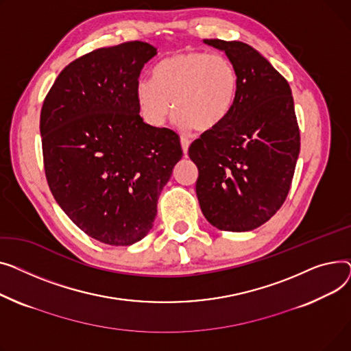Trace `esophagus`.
<instances>
[{"label":"esophagus","instance_id":"obj_1","mask_svg":"<svg viewBox=\"0 0 351 351\" xmlns=\"http://www.w3.org/2000/svg\"><path fill=\"white\" fill-rule=\"evenodd\" d=\"M180 141H181V147H182V152H184V154H187V152H189V147H190V144H191V140H190L187 136H181Z\"/></svg>","mask_w":351,"mask_h":351}]
</instances>
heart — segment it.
Masks as SVG:
<instances>
[{"instance_id":"1","label":"heart","mask_w":351,"mask_h":351,"mask_svg":"<svg viewBox=\"0 0 351 351\" xmlns=\"http://www.w3.org/2000/svg\"><path fill=\"white\" fill-rule=\"evenodd\" d=\"M238 88V72L228 58L184 51L162 59L154 79H140L136 99L150 126H161L174 105L177 126L204 133L217 129L230 116Z\"/></svg>"}]
</instances>
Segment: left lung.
Segmentation results:
<instances>
[{
	"mask_svg": "<svg viewBox=\"0 0 351 351\" xmlns=\"http://www.w3.org/2000/svg\"><path fill=\"white\" fill-rule=\"evenodd\" d=\"M204 43L228 56L239 88L230 116L189 149L198 167V202L215 228L252 231L276 214L291 190L300 152L292 90L269 60L248 44Z\"/></svg>",
	"mask_w": 351,
	"mask_h": 351,
	"instance_id": "left-lung-1",
	"label": "left lung"
}]
</instances>
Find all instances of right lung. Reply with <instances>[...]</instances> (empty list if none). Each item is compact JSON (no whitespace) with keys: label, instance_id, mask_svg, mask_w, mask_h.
I'll return each instance as SVG.
<instances>
[{"label":"right lung","instance_id":"right-lung-1","mask_svg":"<svg viewBox=\"0 0 351 351\" xmlns=\"http://www.w3.org/2000/svg\"><path fill=\"white\" fill-rule=\"evenodd\" d=\"M157 55L141 40L99 48L59 73L40 110L47 181L89 237L128 246L146 237L182 157L180 137L140 117L136 85Z\"/></svg>","mask_w":351,"mask_h":351}]
</instances>
